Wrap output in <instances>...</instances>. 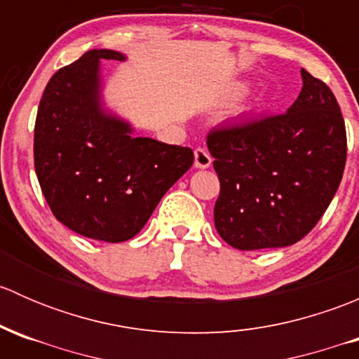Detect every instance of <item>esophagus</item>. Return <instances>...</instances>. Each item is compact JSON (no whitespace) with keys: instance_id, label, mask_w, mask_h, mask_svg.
I'll return each mask as SVG.
<instances>
[{"instance_id":"1","label":"esophagus","mask_w":359,"mask_h":359,"mask_svg":"<svg viewBox=\"0 0 359 359\" xmlns=\"http://www.w3.org/2000/svg\"><path fill=\"white\" fill-rule=\"evenodd\" d=\"M212 165V156L205 147H196L194 149V166L196 168H208Z\"/></svg>"}]
</instances>
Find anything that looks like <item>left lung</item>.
<instances>
[{
    "label": "left lung",
    "mask_w": 359,
    "mask_h": 359,
    "mask_svg": "<svg viewBox=\"0 0 359 359\" xmlns=\"http://www.w3.org/2000/svg\"><path fill=\"white\" fill-rule=\"evenodd\" d=\"M302 74L283 114L219 126L206 137L220 194L215 229L238 250L280 248L302 240L323 217L342 180L346 125L332 90Z\"/></svg>",
    "instance_id": "8db88e82"
}]
</instances>
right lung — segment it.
Here are the masks:
<instances>
[{
    "instance_id": "right-lung-1",
    "label": "right lung",
    "mask_w": 359,
    "mask_h": 359,
    "mask_svg": "<svg viewBox=\"0 0 359 359\" xmlns=\"http://www.w3.org/2000/svg\"><path fill=\"white\" fill-rule=\"evenodd\" d=\"M102 59L125 57L90 50L48 81L36 116L34 168L59 222L81 236L121 243L146 226L194 154L189 147L132 137L128 123L104 111Z\"/></svg>"
}]
</instances>
